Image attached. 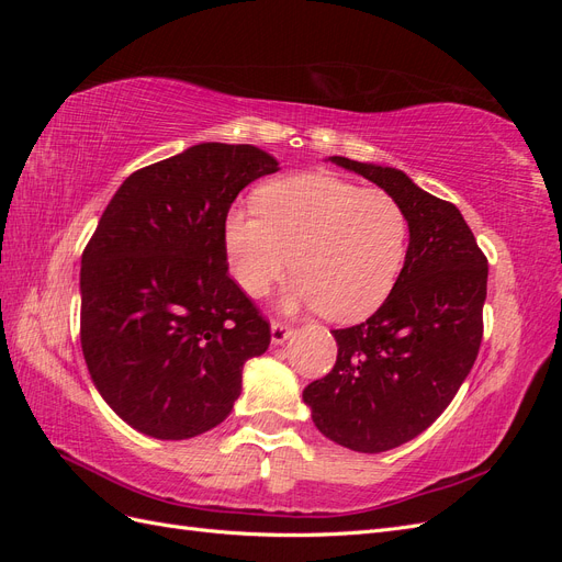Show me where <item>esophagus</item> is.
<instances>
[{"instance_id":"esophagus-1","label":"esophagus","mask_w":562,"mask_h":562,"mask_svg":"<svg viewBox=\"0 0 562 562\" xmlns=\"http://www.w3.org/2000/svg\"><path fill=\"white\" fill-rule=\"evenodd\" d=\"M291 335H293L291 326H285L281 321L271 323V345H283L285 339H291Z\"/></svg>"}]
</instances>
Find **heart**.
Masks as SVG:
<instances>
[{
	"instance_id": "heart-1",
	"label": "heart",
	"mask_w": 562,
	"mask_h": 562,
	"mask_svg": "<svg viewBox=\"0 0 562 562\" xmlns=\"http://www.w3.org/2000/svg\"><path fill=\"white\" fill-rule=\"evenodd\" d=\"M257 209L225 217L229 269L248 295H265L291 267L288 312L321 310L349 323L389 297L407 252L401 203L333 173H297L265 184Z\"/></svg>"
}]
</instances>
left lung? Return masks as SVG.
<instances>
[{
  "instance_id": "1",
  "label": "left lung",
  "mask_w": 562,
  "mask_h": 562,
  "mask_svg": "<svg viewBox=\"0 0 562 562\" xmlns=\"http://www.w3.org/2000/svg\"><path fill=\"white\" fill-rule=\"evenodd\" d=\"M394 196L411 225L382 307L333 330L335 368L302 391L316 429L356 452H386L429 429L467 380L483 337L487 260L462 213L398 168L328 157Z\"/></svg>"
}]
</instances>
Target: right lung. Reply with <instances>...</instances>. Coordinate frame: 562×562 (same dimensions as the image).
Wrapping results in <instances>:
<instances>
[{"instance_id":"add662e5","label":"right lung","mask_w":562,"mask_h":562,"mask_svg":"<svg viewBox=\"0 0 562 562\" xmlns=\"http://www.w3.org/2000/svg\"><path fill=\"white\" fill-rule=\"evenodd\" d=\"M255 145L199 143L119 187L81 255V351L128 427L184 440L241 396L269 323L227 274L225 217L246 184L277 173Z\"/></svg>"}]
</instances>
